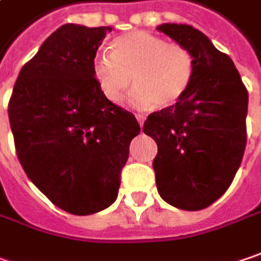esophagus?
<instances>
[{
    "label": "esophagus",
    "mask_w": 261,
    "mask_h": 261,
    "mask_svg": "<svg viewBox=\"0 0 261 261\" xmlns=\"http://www.w3.org/2000/svg\"><path fill=\"white\" fill-rule=\"evenodd\" d=\"M137 120H138V123H139V126L142 127V126H144V122H145V116H142V114H137Z\"/></svg>",
    "instance_id": "esophagus-1"
}]
</instances>
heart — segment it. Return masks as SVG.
<instances>
[{
  "label": "heart",
  "instance_id": "heart-1",
  "mask_svg": "<svg viewBox=\"0 0 261 261\" xmlns=\"http://www.w3.org/2000/svg\"><path fill=\"white\" fill-rule=\"evenodd\" d=\"M110 48L111 53H99L92 61L94 77L107 99L120 101L132 81L137 85L129 101L141 110L172 107L188 92L194 59L185 46L167 44L147 31H132L117 36Z\"/></svg>",
  "mask_w": 261,
  "mask_h": 261
}]
</instances>
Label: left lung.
<instances>
[{
	"mask_svg": "<svg viewBox=\"0 0 261 261\" xmlns=\"http://www.w3.org/2000/svg\"><path fill=\"white\" fill-rule=\"evenodd\" d=\"M159 32L194 59L188 92L144 123L159 152L152 162L157 191L182 210H202L219 200L240 169L245 144L248 92L229 56L189 24L163 23Z\"/></svg>",
	"mask_w": 261,
	"mask_h": 261,
	"instance_id": "left-lung-1",
	"label": "left lung"
}]
</instances>
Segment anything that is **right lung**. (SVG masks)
Returning a JSON list of instances; mask_svg holds the SVG:
<instances>
[{
    "mask_svg": "<svg viewBox=\"0 0 261 261\" xmlns=\"http://www.w3.org/2000/svg\"><path fill=\"white\" fill-rule=\"evenodd\" d=\"M107 32L60 26L21 67L8 102L23 170L53 204L77 216L116 201L130 141L141 132L135 116L104 97L94 77Z\"/></svg>",
    "mask_w": 261,
    "mask_h": 261,
    "instance_id": "right-lung-1",
    "label": "right lung"
}]
</instances>
